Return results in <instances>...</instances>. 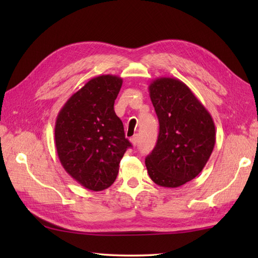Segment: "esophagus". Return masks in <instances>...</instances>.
<instances>
[{"instance_id": "esophagus-1", "label": "esophagus", "mask_w": 258, "mask_h": 258, "mask_svg": "<svg viewBox=\"0 0 258 258\" xmlns=\"http://www.w3.org/2000/svg\"><path fill=\"white\" fill-rule=\"evenodd\" d=\"M131 143H132L134 146L139 144V135L135 134L132 139H131Z\"/></svg>"}]
</instances>
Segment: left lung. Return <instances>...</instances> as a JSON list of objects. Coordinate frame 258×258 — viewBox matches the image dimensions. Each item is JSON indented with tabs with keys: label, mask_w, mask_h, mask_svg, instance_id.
Wrapping results in <instances>:
<instances>
[{
	"label": "left lung",
	"mask_w": 258,
	"mask_h": 258,
	"mask_svg": "<svg viewBox=\"0 0 258 258\" xmlns=\"http://www.w3.org/2000/svg\"><path fill=\"white\" fill-rule=\"evenodd\" d=\"M160 133L145 158L151 179L175 188L199 175L215 145V125L189 87L173 78H158L149 86Z\"/></svg>",
	"instance_id": "left-lung-1"
}]
</instances>
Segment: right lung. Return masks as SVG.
<instances>
[{
	"label": "right lung",
	"mask_w": 258,
	"mask_h": 258,
	"mask_svg": "<svg viewBox=\"0 0 258 258\" xmlns=\"http://www.w3.org/2000/svg\"><path fill=\"white\" fill-rule=\"evenodd\" d=\"M122 83L116 75L93 78L69 98L56 117L59 162L71 177L90 190H103L114 183L119 162L132 146L114 111Z\"/></svg>",
	"instance_id": "obj_1"
}]
</instances>
